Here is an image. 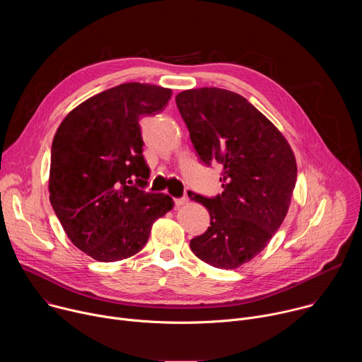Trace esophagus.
Listing matches in <instances>:
<instances>
[{
	"instance_id": "1",
	"label": "esophagus",
	"mask_w": 362,
	"mask_h": 362,
	"mask_svg": "<svg viewBox=\"0 0 362 362\" xmlns=\"http://www.w3.org/2000/svg\"><path fill=\"white\" fill-rule=\"evenodd\" d=\"M189 202V197L187 196H182V197H177V199H175V203H176V206H183V204H186Z\"/></svg>"
}]
</instances>
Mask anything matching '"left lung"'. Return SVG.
Segmentation results:
<instances>
[{"instance_id":"8db88e82","label":"left lung","mask_w":362,"mask_h":362,"mask_svg":"<svg viewBox=\"0 0 362 362\" xmlns=\"http://www.w3.org/2000/svg\"><path fill=\"white\" fill-rule=\"evenodd\" d=\"M190 140L204 165H222V194L187 192L211 215L192 252L219 269L259 255L282 225L296 183V160L284 134L238 93L202 87L176 95Z\"/></svg>"}]
</instances>
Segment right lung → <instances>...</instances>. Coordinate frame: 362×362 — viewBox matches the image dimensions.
Here are the masks:
<instances>
[{"instance_id":"1","label":"right lung","mask_w":362,"mask_h":362,"mask_svg":"<svg viewBox=\"0 0 362 362\" xmlns=\"http://www.w3.org/2000/svg\"><path fill=\"white\" fill-rule=\"evenodd\" d=\"M170 97V88L124 83L83 101L56 132L49 202L69 239L98 262L140 252L153 223L173 209L169 194L143 190L150 169L139 124Z\"/></svg>"}]
</instances>
